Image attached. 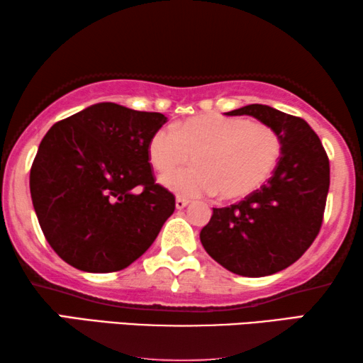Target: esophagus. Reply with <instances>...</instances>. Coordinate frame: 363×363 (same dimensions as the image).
<instances>
[{"mask_svg":"<svg viewBox=\"0 0 363 363\" xmlns=\"http://www.w3.org/2000/svg\"><path fill=\"white\" fill-rule=\"evenodd\" d=\"M189 205V200L187 199H176V208L177 210H182V208H186V206Z\"/></svg>","mask_w":363,"mask_h":363,"instance_id":"34e87169","label":"esophagus"}]
</instances>
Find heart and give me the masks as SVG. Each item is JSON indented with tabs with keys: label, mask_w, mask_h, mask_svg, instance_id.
I'll use <instances>...</instances> for the list:
<instances>
[{
	"label": "heart",
	"mask_w": 363,
	"mask_h": 363,
	"mask_svg": "<svg viewBox=\"0 0 363 363\" xmlns=\"http://www.w3.org/2000/svg\"><path fill=\"white\" fill-rule=\"evenodd\" d=\"M147 150L160 172L187 163L194 155L191 168L161 177V184L179 197L218 192L231 200L255 192L269 179L283 155V140L264 123L240 116H200L157 129Z\"/></svg>",
	"instance_id": "1"
}]
</instances>
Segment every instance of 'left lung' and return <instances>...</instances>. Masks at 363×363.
I'll return each instance as SVG.
<instances>
[{
    "label": "left lung",
    "instance_id": "8db88e82",
    "mask_svg": "<svg viewBox=\"0 0 363 363\" xmlns=\"http://www.w3.org/2000/svg\"><path fill=\"white\" fill-rule=\"evenodd\" d=\"M228 116H254L283 140L273 176L239 203L213 208L200 240L229 272L260 278L297 262L320 233L330 189V160L302 118L267 105H247Z\"/></svg>",
    "mask_w": 363,
    "mask_h": 363
}]
</instances>
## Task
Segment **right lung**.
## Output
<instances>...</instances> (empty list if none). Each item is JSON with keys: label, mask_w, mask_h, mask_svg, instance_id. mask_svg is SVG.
I'll return each mask as SVG.
<instances>
[{"label": "right lung", "mask_w": 363, "mask_h": 363, "mask_svg": "<svg viewBox=\"0 0 363 363\" xmlns=\"http://www.w3.org/2000/svg\"><path fill=\"white\" fill-rule=\"evenodd\" d=\"M168 118L96 103L56 123L40 142L30 195L57 255L87 273L128 268L176 208L155 182L148 140Z\"/></svg>", "instance_id": "1"}]
</instances>
